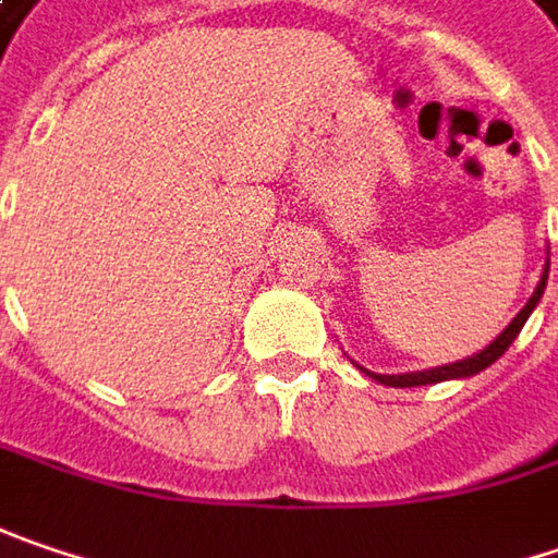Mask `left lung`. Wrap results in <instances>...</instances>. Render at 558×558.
Here are the masks:
<instances>
[{
	"label": "left lung",
	"mask_w": 558,
	"mask_h": 558,
	"mask_svg": "<svg viewBox=\"0 0 558 558\" xmlns=\"http://www.w3.org/2000/svg\"><path fill=\"white\" fill-rule=\"evenodd\" d=\"M546 278H549V262H546V268H543V278L541 283H537V290H534V296L527 300V306L518 312V315L511 318V325H508L506 331H502L493 344L486 347V350H480L476 356H468V360H461V363H448V366H439V369H426V373H408V376H376V373H369V376L376 378V381H381V385H391V388H416V385H433V381H445V378L476 376L480 369L493 366V363L506 353L508 347H511V341L521 335V328H524L527 315H531L534 306L541 303Z\"/></svg>",
	"instance_id": "left-lung-1"
}]
</instances>
